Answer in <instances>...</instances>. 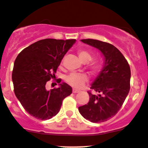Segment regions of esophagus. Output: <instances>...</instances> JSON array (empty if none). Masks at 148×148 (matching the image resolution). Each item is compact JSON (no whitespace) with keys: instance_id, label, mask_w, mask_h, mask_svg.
Instances as JSON below:
<instances>
[{"instance_id":"1","label":"esophagus","mask_w":148,"mask_h":148,"mask_svg":"<svg viewBox=\"0 0 148 148\" xmlns=\"http://www.w3.org/2000/svg\"><path fill=\"white\" fill-rule=\"evenodd\" d=\"M79 91H80V90H77V89H75V88L73 89V93H78Z\"/></svg>"}]
</instances>
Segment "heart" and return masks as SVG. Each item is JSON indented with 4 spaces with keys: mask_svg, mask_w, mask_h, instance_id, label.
<instances>
[{
    "mask_svg": "<svg viewBox=\"0 0 148 148\" xmlns=\"http://www.w3.org/2000/svg\"><path fill=\"white\" fill-rule=\"evenodd\" d=\"M77 55H78L80 59L85 63L89 62L92 60V55L90 52H87L86 50H78L77 51ZM89 68H90L93 72L96 73L100 70L101 66L100 64L98 62H91L89 63ZM88 77L84 73H73L68 75L65 78L67 83L71 85L73 87L75 88H80L83 86L86 82L88 81Z\"/></svg>",
    "mask_w": 148,
    "mask_h": 148,
    "instance_id": "1",
    "label": "heart"
}]
</instances>
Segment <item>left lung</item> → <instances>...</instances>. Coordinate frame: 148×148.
<instances>
[{
  "label": "left lung",
  "instance_id": "left-lung-1",
  "mask_svg": "<svg viewBox=\"0 0 148 148\" xmlns=\"http://www.w3.org/2000/svg\"><path fill=\"white\" fill-rule=\"evenodd\" d=\"M85 44L97 48L104 57V65L88 91L89 102L79 106L80 114L90 122L100 123L117 114L130 89L131 71L124 55L114 45L96 39H81Z\"/></svg>",
  "mask_w": 148,
  "mask_h": 148
}]
</instances>
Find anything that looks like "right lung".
<instances>
[{"label": "right lung", "mask_w": 148, "mask_h": 148, "mask_svg": "<svg viewBox=\"0 0 148 148\" xmlns=\"http://www.w3.org/2000/svg\"><path fill=\"white\" fill-rule=\"evenodd\" d=\"M75 39H45L23 49L14 62L12 73L14 93L31 116L47 120L60 112L62 101L72 93L65 83L48 90L46 83L55 78L61 60Z\"/></svg>", "instance_id": "1"}]
</instances>
